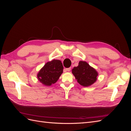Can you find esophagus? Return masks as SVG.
Segmentation results:
<instances>
[{
	"label": "esophagus",
	"instance_id": "esophagus-1",
	"mask_svg": "<svg viewBox=\"0 0 131 131\" xmlns=\"http://www.w3.org/2000/svg\"><path fill=\"white\" fill-rule=\"evenodd\" d=\"M70 70H71V68H68L66 69V70L67 71V72H69V71H70Z\"/></svg>",
	"mask_w": 131,
	"mask_h": 131
}]
</instances>
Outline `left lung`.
Instances as JSON below:
<instances>
[{"mask_svg": "<svg viewBox=\"0 0 131 131\" xmlns=\"http://www.w3.org/2000/svg\"><path fill=\"white\" fill-rule=\"evenodd\" d=\"M72 73L81 85L87 87L97 80L98 73L85 61H80L79 66L72 69Z\"/></svg>", "mask_w": 131, "mask_h": 131, "instance_id": "1", "label": "left lung"}]
</instances>
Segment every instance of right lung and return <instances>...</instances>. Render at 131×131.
Listing matches in <instances>:
<instances>
[{"instance_id": "right-lung-1", "label": "right lung", "mask_w": 131, "mask_h": 131, "mask_svg": "<svg viewBox=\"0 0 131 131\" xmlns=\"http://www.w3.org/2000/svg\"><path fill=\"white\" fill-rule=\"evenodd\" d=\"M61 61L53 59L47 62L38 74V80L45 86H50L56 82L63 73Z\"/></svg>"}]
</instances>
